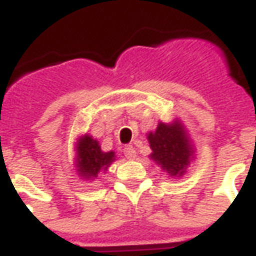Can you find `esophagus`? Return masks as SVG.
<instances>
[{
    "instance_id": "34e87169",
    "label": "esophagus",
    "mask_w": 256,
    "mask_h": 256,
    "mask_svg": "<svg viewBox=\"0 0 256 256\" xmlns=\"http://www.w3.org/2000/svg\"><path fill=\"white\" fill-rule=\"evenodd\" d=\"M123 153H124V156L128 157V160H133L137 157V153H136V149L133 148V145H126L124 149H123Z\"/></svg>"
}]
</instances>
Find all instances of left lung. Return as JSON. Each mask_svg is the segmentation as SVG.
I'll return each instance as SVG.
<instances>
[{
	"label": "left lung",
	"instance_id": "left-lung-1",
	"mask_svg": "<svg viewBox=\"0 0 256 256\" xmlns=\"http://www.w3.org/2000/svg\"><path fill=\"white\" fill-rule=\"evenodd\" d=\"M152 149L150 158L171 176H182L190 164L194 149L183 124L179 120L172 123L158 122L154 132L148 134Z\"/></svg>",
	"mask_w": 256,
	"mask_h": 256
}]
</instances>
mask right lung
Instances as JSON below:
<instances>
[{"label":"right lung","mask_w":256,"mask_h":256,"mask_svg":"<svg viewBox=\"0 0 256 256\" xmlns=\"http://www.w3.org/2000/svg\"><path fill=\"white\" fill-rule=\"evenodd\" d=\"M76 152L77 172L81 178L88 180L98 178L100 171H107L110 164L115 160V153L112 150L103 152L99 142L88 134L78 138Z\"/></svg>","instance_id":"add662e5"}]
</instances>
